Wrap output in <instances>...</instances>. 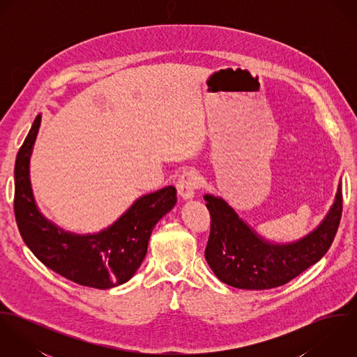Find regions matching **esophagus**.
<instances>
[{"label":"esophagus","mask_w":357,"mask_h":357,"mask_svg":"<svg viewBox=\"0 0 357 357\" xmlns=\"http://www.w3.org/2000/svg\"><path fill=\"white\" fill-rule=\"evenodd\" d=\"M201 187V177L195 170H187L184 172L178 181H177V191L178 195L184 199H192L195 197L197 190Z\"/></svg>","instance_id":"esophagus-1"}]
</instances>
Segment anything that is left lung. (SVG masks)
I'll use <instances>...</instances> for the list:
<instances>
[{
  "mask_svg": "<svg viewBox=\"0 0 357 357\" xmlns=\"http://www.w3.org/2000/svg\"><path fill=\"white\" fill-rule=\"evenodd\" d=\"M204 199L211 215L204 258L218 280L243 290L279 287L320 261L334 241L342 213L340 180L334 202L316 228L293 242H273L221 197L204 194Z\"/></svg>",
  "mask_w": 357,
  "mask_h": 357,
  "instance_id": "obj_1",
  "label": "left lung"
}]
</instances>
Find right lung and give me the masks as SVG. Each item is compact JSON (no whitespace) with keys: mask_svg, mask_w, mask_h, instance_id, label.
<instances>
[{"mask_svg":"<svg viewBox=\"0 0 357 357\" xmlns=\"http://www.w3.org/2000/svg\"><path fill=\"white\" fill-rule=\"evenodd\" d=\"M43 115L38 114L15 162V217L26 246L45 266L82 286L111 289L130 280L147 255L156 222L177 202L167 185L137 198L111 225L93 234L66 231L36 202L30 160Z\"/></svg>","mask_w":357,"mask_h":357,"instance_id":"1","label":"right lung"}]
</instances>
